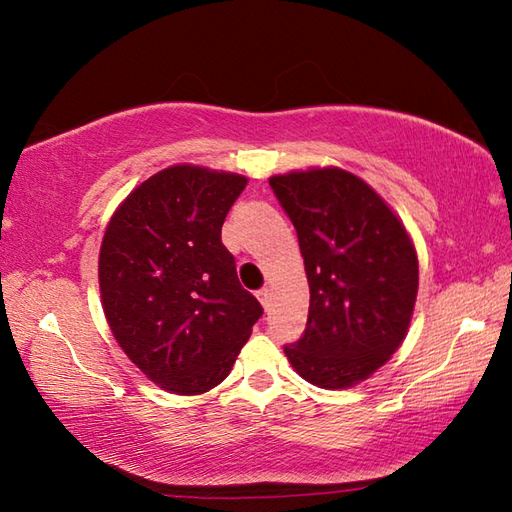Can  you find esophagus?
<instances>
[{
	"mask_svg": "<svg viewBox=\"0 0 512 512\" xmlns=\"http://www.w3.org/2000/svg\"><path fill=\"white\" fill-rule=\"evenodd\" d=\"M257 299L262 301V306H264V310H270V290L268 288H262L257 292Z\"/></svg>",
	"mask_w": 512,
	"mask_h": 512,
	"instance_id": "34e87169",
	"label": "esophagus"
}]
</instances>
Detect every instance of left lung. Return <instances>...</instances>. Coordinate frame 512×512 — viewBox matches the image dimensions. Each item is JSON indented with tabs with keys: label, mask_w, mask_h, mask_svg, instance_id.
I'll list each match as a JSON object with an SVG mask.
<instances>
[{
	"label": "left lung",
	"mask_w": 512,
	"mask_h": 512,
	"mask_svg": "<svg viewBox=\"0 0 512 512\" xmlns=\"http://www.w3.org/2000/svg\"><path fill=\"white\" fill-rule=\"evenodd\" d=\"M268 182L297 228L310 284L306 330L284 352L308 383L352 387L405 341L418 295L416 248L387 202L350 171H290Z\"/></svg>",
	"instance_id": "8db88e82"
}]
</instances>
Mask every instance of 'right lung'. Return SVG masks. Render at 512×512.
Segmentation results:
<instances>
[{"label":"right lung","mask_w":512,"mask_h":512,"mask_svg":"<svg viewBox=\"0 0 512 512\" xmlns=\"http://www.w3.org/2000/svg\"><path fill=\"white\" fill-rule=\"evenodd\" d=\"M246 182L173 165L138 184L105 228V319L129 361L171 394L220 385L264 314L222 244L226 213Z\"/></svg>","instance_id":"right-lung-1"}]
</instances>
